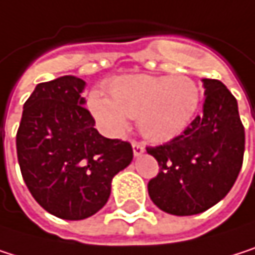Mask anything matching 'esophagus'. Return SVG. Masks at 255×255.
<instances>
[{"label":"esophagus","mask_w":255,"mask_h":255,"mask_svg":"<svg viewBox=\"0 0 255 255\" xmlns=\"http://www.w3.org/2000/svg\"><path fill=\"white\" fill-rule=\"evenodd\" d=\"M143 151H145L143 143H140V142H133V152H134L136 157L140 155V154H143Z\"/></svg>","instance_id":"34e87169"}]
</instances>
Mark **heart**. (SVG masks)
Wrapping results in <instances>:
<instances>
[{
    "label": "heart",
    "instance_id": "b5f03b06",
    "mask_svg": "<svg viewBox=\"0 0 255 255\" xmlns=\"http://www.w3.org/2000/svg\"><path fill=\"white\" fill-rule=\"evenodd\" d=\"M109 94L94 91L88 100L101 128L121 136L130 118H137L140 133L152 142H167L184 133L200 103V89L187 76H124L110 82Z\"/></svg>",
    "mask_w": 255,
    "mask_h": 255
}]
</instances>
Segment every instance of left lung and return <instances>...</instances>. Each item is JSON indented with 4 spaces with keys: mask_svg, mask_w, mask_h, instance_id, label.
I'll use <instances>...</instances> for the list:
<instances>
[{
    "mask_svg": "<svg viewBox=\"0 0 255 255\" xmlns=\"http://www.w3.org/2000/svg\"><path fill=\"white\" fill-rule=\"evenodd\" d=\"M203 113L181 136L148 146L160 166L148 182L151 200L172 215H196L227 196L244 161L245 130L238 101L226 85L203 79Z\"/></svg>",
    "mask_w": 255,
    "mask_h": 255,
    "instance_id": "obj_1",
    "label": "left lung"
}]
</instances>
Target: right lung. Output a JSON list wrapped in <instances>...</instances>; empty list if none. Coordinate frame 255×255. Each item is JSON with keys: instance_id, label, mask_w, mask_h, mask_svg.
Returning <instances> with one entry per match:
<instances>
[{"instance_id": "right-lung-1", "label": "right lung", "mask_w": 255, "mask_h": 255, "mask_svg": "<svg viewBox=\"0 0 255 255\" xmlns=\"http://www.w3.org/2000/svg\"><path fill=\"white\" fill-rule=\"evenodd\" d=\"M86 83L62 76L38 83L23 104L16 134L22 178L35 202L62 220H85L109 200L113 176L133 160V148L107 139L85 109Z\"/></svg>"}]
</instances>
